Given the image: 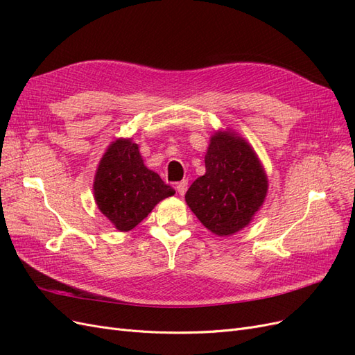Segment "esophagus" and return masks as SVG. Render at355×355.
I'll use <instances>...</instances> for the list:
<instances>
[{"mask_svg": "<svg viewBox=\"0 0 355 355\" xmlns=\"http://www.w3.org/2000/svg\"><path fill=\"white\" fill-rule=\"evenodd\" d=\"M176 189L179 192V196H185V192L188 189V180L184 179L182 182H179V184L176 185Z\"/></svg>", "mask_w": 355, "mask_h": 355, "instance_id": "34e87169", "label": "esophagus"}]
</instances>
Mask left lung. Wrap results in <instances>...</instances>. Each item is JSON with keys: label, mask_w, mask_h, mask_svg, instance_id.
I'll return each mask as SVG.
<instances>
[{"label": "left lung", "mask_w": 355, "mask_h": 355, "mask_svg": "<svg viewBox=\"0 0 355 355\" xmlns=\"http://www.w3.org/2000/svg\"><path fill=\"white\" fill-rule=\"evenodd\" d=\"M206 173L194 180L185 201L198 220L218 237L241 231L261 210L268 194V176L253 146L237 132L210 136Z\"/></svg>", "instance_id": "1"}]
</instances>
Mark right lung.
Segmentation results:
<instances>
[{"label":"right lung","mask_w":355,"mask_h":355,"mask_svg":"<svg viewBox=\"0 0 355 355\" xmlns=\"http://www.w3.org/2000/svg\"><path fill=\"white\" fill-rule=\"evenodd\" d=\"M98 209L120 232L133 230L157 204L175 194L163 179L144 164L132 137H118L103 153L93 182Z\"/></svg>","instance_id":"add662e5"}]
</instances>
